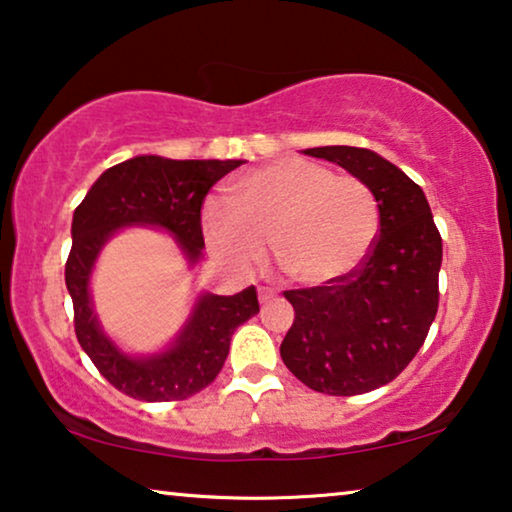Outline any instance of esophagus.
<instances>
[{"label":"esophagus","mask_w":512,"mask_h":512,"mask_svg":"<svg viewBox=\"0 0 512 512\" xmlns=\"http://www.w3.org/2000/svg\"><path fill=\"white\" fill-rule=\"evenodd\" d=\"M276 297V290L273 287H259V304H266V301H271Z\"/></svg>","instance_id":"esophagus-1"}]
</instances>
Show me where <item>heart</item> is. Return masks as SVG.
<instances>
[{"mask_svg":"<svg viewBox=\"0 0 512 512\" xmlns=\"http://www.w3.org/2000/svg\"><path fill=\"white\" fill-rule=\"evenodd\" d=\"M234 204L211 199L201 227L213 255L255 269L269 243L280 271L306 287L350 276L378 236V204L355 176L287 157L257 167L229 187Z\"/></svg>","mask_w":512,"mask_h":512,"instance_id":"heart-1","label":"heart"}]
</instances>
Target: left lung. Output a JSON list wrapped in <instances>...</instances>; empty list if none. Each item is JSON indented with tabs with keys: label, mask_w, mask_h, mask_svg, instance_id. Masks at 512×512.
<instances>
[{
	"label": "left lung",
	"mask_w": 512,
	"mask_h": 512,
	"mask_svg": "<svg viewBox=\"0 0 512 512\" xmlns=\"http://www.w3.org/2000/svg\"><path fill=\"white\" fill-rule=\"evenodd\" d=\"M304 153L338 164L369 187L380 229L350 276L283 292L294 322L280 357L311 390L355 397L392 383L422 348L438 311L443 241L422 187L385 157L352 146Z\"/></svg>",
	"instance_id": "left-lung-1"
}]
</instances>
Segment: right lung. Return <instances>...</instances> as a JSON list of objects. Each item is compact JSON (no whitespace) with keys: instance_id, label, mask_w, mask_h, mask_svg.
Here are the masks:
<instances>
[{"instance_id":"add662e5","label":"right lung","mask_w":512,"mask_h":512,"mask_svg":"<svg viewBox=\"0 0 512 512\" xmlns=\"http://www.w3.org/2000/svg\"><path fill=\"white\" fill-rule=\"evenodd\" d=\"M241 160H167L139 155L106 169L76 206L64 280L74 301L81 348L109 383L139 401H183L208 387L225 366L234 329L259 313L255 285L232 297L201 294L176 343L160 355L129 357L99 327L90 301V273L99 250L129 225L171 232L190 259L201 257V204Z\"/></svg>"}]
</instances>
